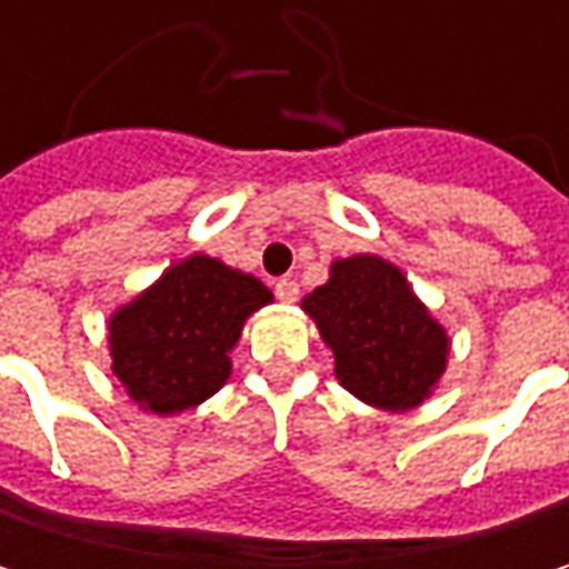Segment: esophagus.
<instances>
[{"label":"esophagus","mask_w":569,"mask_h":569,"mask_svg":"<svg viewBox=\"0 0 569 569\" xmlns=\"http://www.w3.org/2000/svg\"><path fill=\"white\" fill-rule=\"evenodd\" d=\"M273 289H277V299H283V302H296V299H299V283H296V280H277V286H273Z\"/></svg>","instance_id":"34e87169"}]
</instances>
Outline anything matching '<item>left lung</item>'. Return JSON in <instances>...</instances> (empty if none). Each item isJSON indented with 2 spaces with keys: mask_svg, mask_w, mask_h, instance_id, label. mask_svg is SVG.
Masks as SVG:
<instances>
[{
  "mask_svg": "<svg viewBox=\"0 0 569 569\" xmlns=\"http://www.w3.org/2000/svg\"><path fill=\"white\" fill-rule=\"evenodd\" d=\"M302 309L336 356V379L366 405L408 411L438 386L448 336L392 263L369 253L336 260Z\"/></svg>",
  "mask_w": 569,
  "mask_h": 569,
  "instance_id": "8db88e82",
  "label": "left lung"
}]
</instances>
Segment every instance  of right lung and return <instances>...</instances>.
Segmentation results:
<instances>
[{
	"instance_id": "1",
	"label": "right lung",
	"mask_w": 569,
	"mask_h": 569,
	"mask_svg": "<svg viewBox=\"0 0 569 569\" xmlns=\"http://www.w3.org/2000/svg\"><path fill=\"white\" fill-rule=\"evenodd\" d=\"M270 299L257 277L193 253L111 316V372L144 411L193 408L230 379V349Z\"/></svg>"
}]
</instances>
